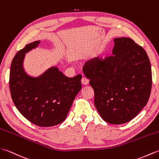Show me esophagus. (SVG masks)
<instances>
[{
    "label": "esophagus",
    "mask_w": 159,
    "mask_h": 159,
    "mask_svg": "<svg viewBox=\"0 0 159 159\" xmlns=\"http://www.w3.org/2000/svg\"><path fill=\"white\" fill-rule=\"evenodd\" d=\"M81 81H82V84H84V85H88V84H89V79L86 78V77H83L82 78V80H81Z\"/></svg>",
    "instance_id": "1"
}]
</instances>
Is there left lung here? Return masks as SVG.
I'll list each match as a JSON object with an SVG mask.
<instances>
[{"label":"left lung","mask_w":159,"mask_h":159,"mask_svg":"<svg viewBox=\"0 0 159 159\" xmlns=\"http://www.w3.org/2000/svg\"><path fill=\"white\" fill-rule=\"evenodd\" d=\"M112 55L87 61L84 75L94 92L101 118L113 125L131 120L146 106L152 89V70L144 49L132 39L115 38Z\"/></svg>","instance_id":"left-lung-1"}]
</instances>
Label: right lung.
Returning a JSON list of instances; mask_svg holds the SVG:
<instances>
[{
  "mask_svg": "<svg viewBox=\"0 0 159 159\" xmlns=\"http://www.w3.org/2000/svg\"><path fill=\"white\" fill-rule=\"evenodd\" d=\"M40 41L27 44L17 53L11 65L9 89L16 108L24 117L39 126H52L65 120L74 98L82 89V75L65 76L56 66L33 77L23 67L25 54Z\"/></svg>",
  "mask_w": 159,
  "mask_h": 159,
  "instance_id": "1",
  "label": "right lung"
}]
</instances>
